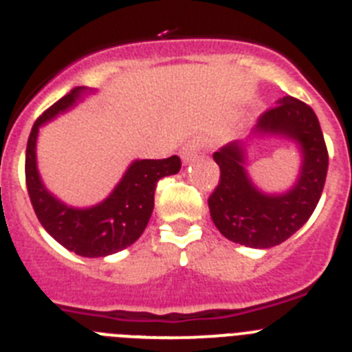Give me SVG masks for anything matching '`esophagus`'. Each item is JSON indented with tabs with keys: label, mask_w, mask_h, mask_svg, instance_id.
<instances>
[{
	"label": "esophagus",
	"mask_w": 352,
	"mask_h": 352,
	"mask_svg": "<svg viewBox=\"0 0 352 352\" xmlns=\"http://www.w3.org/2000/svg\"><path fill=\"white\" fill-rule=\"evenodd\" d=\"M204 147V140L201 138H192L184 144V147L180 148V157H182L184 163H189L192 157H196V154L199 153V148Z\"/></svg>",
	"instance_id": "1"
}]
</instances>
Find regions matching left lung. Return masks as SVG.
<instances>
[{
	"label": "left lung",
	"instance_id": "obj_1",
	"mask_svg": "<svg viewBox=\"0 0 352 352\" xmlns=\"http://www.w3.org/2000/svg\"><path fill=\"white\" fill-rule=\"evenodd\" d=\"M251 135L283 137L302 154L300 175L291 189L268 195L256 188L245 170V140H235L214 153L221 179L208 198L215 228L231 242L268 249L289 239L314 212L328 172V151L314 110L284 96L258 119Z\"/></svg>",
	"mask_w": 352,
	"mask_h": 352
}]
</instances>
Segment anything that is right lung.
I'll use <instances>...</instances> for the list:
<instances>
[{
	"label": "right lung",
	"instance_id": "right-lung-1",
	"mask_svg": "<svg viewBox=\"0 0 352 352\" xmlns=\"http://www.w3.org/2000/svg\"><path fill=\"white\" fill-rule=\"evenodd\" d=\"M87 93H93V89L75 87L36 119L28 138L26 186L38 221L56 242L84 258H105L140 239L153 214L157 180L179 173L180 160L179 156L135 160L103 201L85 208L63 204L45 188L38 173V131Z\"/></svg>",
	"mask_w": 352,
	"mask_h": 352
}]
</instances>
